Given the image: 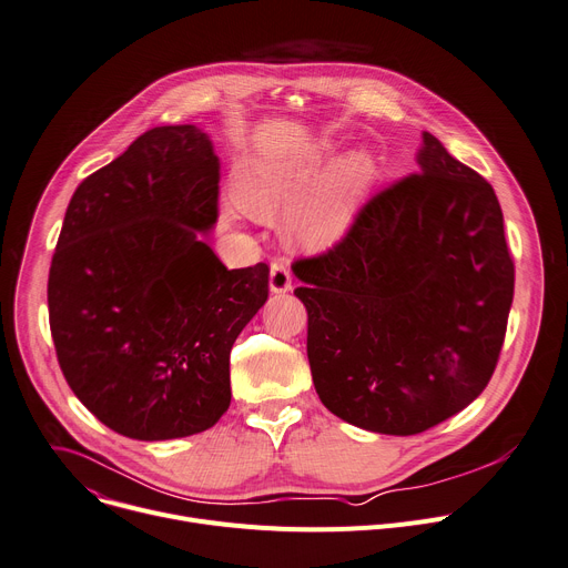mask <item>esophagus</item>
<instances>
[{
	"label": "esophagus",
	"instance_id": "obj_1",
	"mask_svg": "<svg viewBox=\"0 0 568 568\" xmlns=\"http://www.w3.org/2000/svg\"><path fill=\"white\" fill-rule=\"evenodd\" d=\"M270 290L274 294H285L292 290V274H290V261L285 257H278V261L272 263L270 270Z\"/></svg>",
	"mask_w": 568,
	"mask_h": 568
}]
</instances>
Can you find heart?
Returning a JSON list of instances; mask_svg holds the SVG:
<instances>
[{
    "label": "heart",
    "mask_w": 568,
    "mask_h": 568,
    "mask_svg": "<svg viewBox=\"0 0 568 568\" xmlns=\"http://www.w3.org/2000/svg\"><path fill=\"white\" fill-rule=\"evenodd\" d=\"M333 151V142H320L303 151L246 159L237 172V203L257 220L287 215V235L298 246L335 244L351 226L376 176V159L369 149L357 146L342 153L320 178Z\"/></svg>",
    "instance_id": "heart-1"
}]
</instances>
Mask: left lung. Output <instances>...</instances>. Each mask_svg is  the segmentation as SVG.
<instances>
[{
    "mask_svg": "<svg viewBox=\"0 0 568 568\" xmlns=\"http://www.w3.org/2000/svg\"><path fill=\"white\" fill-rule=\"evenodd\" d=\"M422 138L417 172L376 194L328 253L292 265L322 403L400 437L483 394L514 296L494 187Z\"/></svg>",
    "mask_w": 568,
    "mask_h": 568,
    "instance_id": "obj_1",
    "label": "left lung"
}]
</instances>
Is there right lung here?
<instances>
[{
  "label": "right lung",
  "mask_w": 568,
  "mask_h": 568,
  "mask_svg": "<svg viewBox=\"0 0 568 568\" xmlns=\"http://www.w3.org/2000/svg\"><path fill=\"white\" fill-rule=\"evenodd\" d=\"M220 159L194 124L142 133L74 192L47 305L59 365L111 430L163 442L231 405L229 357L267 301L270 267L226 270L199 233L217 222Z\"/></svg>",
  "instance_id": "obj_1"
}]
</instances>
